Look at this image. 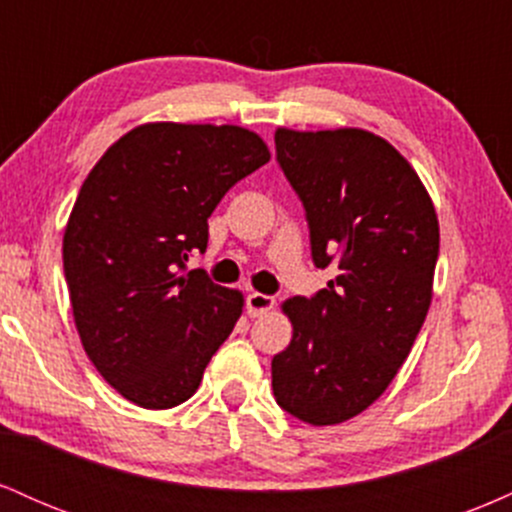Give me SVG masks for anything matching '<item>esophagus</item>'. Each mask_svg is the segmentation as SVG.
Wrapping results in <instances>:
<instances>
[{
	"instance_id": "1",
	"label": "esophagus",
	"mask_w": 512,
	"mask_h": 512,
	"mask_svg": "<svg viewBox=\"0 0 512 512\" xmlns=\"http://www.w3.org/2000/svg\"><path fill=\"white\" fill-rule=\"evenodd\" d=\"M274 298L272 296H264V293H250L248 298H245V308H248V315L250 317H260L264 313H269V310L274 308Z\"/></svg>"
}]
</instances>
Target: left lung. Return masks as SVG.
<instances>
[{"label":"left lung","instance_id":"8db88e82","mask_svg":"<svg viewBox=\"0 0 512 512\" xmlns=\"http://www.w3.org/2000/svg\"><path fill=\"white\" fill-rule=\"evenodd\" d=\"M274 142L315 267L334 272L327 289L284 303L293 337L272 358L274 397L305 424H342L383 395L424 325L438 216L407 158L373 132L281 127Z\"/></svg>","mask_w":512,"mask_h":512}]
</instances>
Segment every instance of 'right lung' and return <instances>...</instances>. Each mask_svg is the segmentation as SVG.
<instances>
[{
	"mask_svg": "<svg viewBox=\"0 0 512 512\" xmlns=\"http://www.w3.org/2000/svg\"><path fill=\"white\" fill-rule=\"evenodd\" d=\"M269 161L267 144L236 125L151 122L120 137L81 185L62 260L74 322L98 373L144 409L195 395L243 296L207 272V219L223 195Z\"/></svg>",
	"mask_w": 512,
	"mask_h": 512,
	"instance_id": "add662e5",
	"label": "right lung"
}]
</instances>
